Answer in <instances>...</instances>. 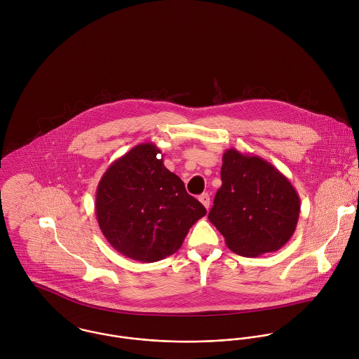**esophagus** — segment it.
Listing matches in <instances>:
<instances>
[{
    "label": "esophagus",
    "instance_id": "esophagus-1",
    "mask_svg": "<svg viewBox=\"0 0 359 359\" xmlns=\"http://www.w3.org/2000/svg\"><path fill=\"white\" fill-rule=\"evenodd\" d=\"M199 201H201V203L205 205V208L208 210V207H210V195H208V194L201 195V196H199Z\"/></svg>",
    "mask_w": 359,
    "mask_h": 359
}]
</instances>
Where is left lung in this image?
<instances>
[{"label": "left lung", "instance_id": "8db88e82", "mask_svg": "<svg viewBox=\"0 0 359 359\" xmlns=\"http://www.w3.org/2000/svg\"><path fill=\"white\" fill-rule=\"evenodd\" d=\"M221 181L208 219L229 250L257 257L289 242L297 226L300 198L276 167L232 148L222 156Z\"/></svg>", "mask_w": 359, "mask_h": 359}]
</instances>
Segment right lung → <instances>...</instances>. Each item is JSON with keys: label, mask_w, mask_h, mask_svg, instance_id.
I'll use <instances>...</instances> for the list:
<instances>
[{"label": "right lung", "mask_w": 359, "mask_h": 359, "mask_svg": "<svg viewBox=\"0 0 359 359\" xmlns=\"http://www.w3.org/2000/svg\"><path fill=\"white\" fill-rule=\"evenodd\" d=\"M95 212L114 250L154 262L174 255L207 211L164 167L160 149L147 142L107 167L97 188Z\"/></svg>", "instance_id": "add662e5"}]
</instances>
